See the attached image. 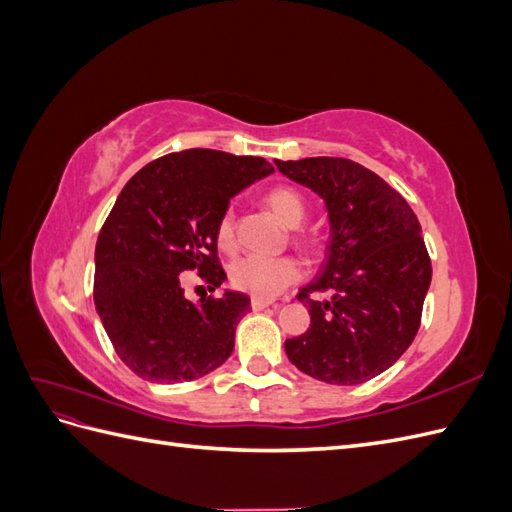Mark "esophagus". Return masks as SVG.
<instances>
[{"label": "esophagus", "mask_w": 512, "mask_h": 512, "mask_svg": "<svg viewBox=\"0 0 512 512\" xmlns=\"http://www.w3.org/2000/svg\"><path fill=\"white\" fill-rule=\"evenodd\" d=\"M273 305V301H269V299H260V297H252V309L254 312H260V309H265V307H271Z\"/></svg>", "instance_id": "esophagus-1"}]
</instances>
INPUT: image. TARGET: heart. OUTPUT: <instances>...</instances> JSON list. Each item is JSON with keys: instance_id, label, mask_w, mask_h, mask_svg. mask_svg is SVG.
<instances>
[{"instance_id": "heart-1", "label": "heart", "mask_w": 512, "mask_h": 512, "mask_svg": "<svg viewBox=\"0 0 512 512\" xmlns=\"http://www.w3.org/2000/svg\"><path fill=\"white\" fill-rule=\"evenodd\" d=\"M265 205L275 215V220L284 224L286 228H297L305 218V200L303 196L280 185V188H273L265 194ZM215 237H218V245L222 252H230L235 247V213L232 209H226L220 215L218 230H215ZM303 247L309 252H316L318 245L316 241H303ZM301 275V269L297 260L282 256V258H260V256H243L235 265L230 267V282L235 288L250 292L254 297L260 299H273L280 294L286 286L297 282Z\"/></svg>"}]
</instances>
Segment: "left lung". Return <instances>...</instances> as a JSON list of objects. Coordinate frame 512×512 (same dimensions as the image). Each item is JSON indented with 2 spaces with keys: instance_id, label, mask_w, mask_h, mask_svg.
<instances>
[{
  "instance_id": "obj_1",
  "label": "left lung",
  "mask_w": 512,
  "mask_h": 512,
  "mask_svg": "<svg viewBox=\"0 0 512 512\" xmlns=\"http://www.w3.org/2000/svg\"><path fill=\"white\" fill-rule=\"evenodd\" d=\"M277 170L324 200L329 243L320 273L297 299L312 324L286 339L290 363L329 384L380 376L421 324L431 260L414 211L369 168L346 158L275 160ZM312 291H331L314 302Z\"/></svg>"
}]
</instances>
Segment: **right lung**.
Returning a JSON list of instances; mask_svg holds the SVG:
<instances>
[{
    "label": "right lung",
    "mask_w": 512,
    "mask_h": 512,
    "mask_svg": "<svg viewBox=\"0 0 512 512\" xmlns=\"http://www.w3.org/2000/svg\"><path fill=\"white\" fill-rule=\"evenodd\" d=\"M271 173L265 158L185 149L138 170L117 196L96 243L94 303L136 376L190 382L232 354L250 297L224 290L218 299L190 301L181 273L198 269L209 290L220 288V215L232 196Z\"/></svg>",
    "instance_id": "right-lung-1"
}]
</instances>
